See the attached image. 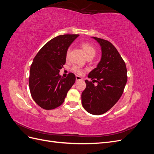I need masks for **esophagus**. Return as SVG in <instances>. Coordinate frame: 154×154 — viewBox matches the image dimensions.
<instances>
[{
	"instance_id": "esophagus-1",
	"label": "esophagus",
	"mask_w": 154,
	"mask_h": 154,
	"mask_svg": "<svg viewBox=\"0 0 154 154\" xmlns=\"http://www.w3.org/2000/svg\"><path fill=\"white\" fill-rule=\"evenodd\" d=\"M76 81H78V80H82V78L79 76H76Z\"/></svg>"
}]
</instances>
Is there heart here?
Segmentation results:
<instances>
[{"label": "heart", "instance_id": "heart-1", "mask_svg": "<svg viewBox=\"0 0 154 154\" xmlns=\"http://www.w3.org/2000/svg\"><path fill=\"white\" fill-rule=\"evenodd\" d=\"M81 48L84 51L87 57V58H90V57H94L96 53V50L95 48L91 44L88 43V42H82L80 44ZM70 53H71V48H68L66 51V60H69V57H70ZM72 70L77 74H82L83 72V69L78 66H74L72 67Z\"/></svg>", "mask_w": 154, "mask_h": 154}]
</instances>
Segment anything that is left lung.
<instances>
[{
    "instance_id": "obj_1",
    "label": "left lung",
    "mask_w": 154,
    "mask_h": 154,
    "mask_svg": "<svg viewBox=\"0 0 154 154\" xmlns=\"http://www.w3.org/2000/svg\"><path fill=\"white\" fill-rule=\"evenodd\" d=\"M101 47L102 56L96 68L88 74L93 80H85L82 94V105L88 113L103 114L109 110L122 96L127 82V70L120 54L109 41L93 37ZM94 81L98 83L95 86Z\"/></svg>"
}]
</instances>
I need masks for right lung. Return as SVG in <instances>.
Returning a JSON list of instances; mask_svg holds the SVG:
<instances>
[{
	"instance_id": "1",
	"label": "right lung",
	"mask_w": 154,
	"mask_h": 154,
	"mask_svg": "<svg viewBox=\"0 0 154 154\" xmlns=\"http://www.w3.org/2000/svg\"><path fill=\"white\" fill-rule=\"evenodd\" d=\"M79 35H63L49 40L33 59L29 78L32 99L41 108L52 110L61 105L76 76L69 72L66 78L60 76V69L66 63V51Z\"/></svg>"
}]
</instances>
